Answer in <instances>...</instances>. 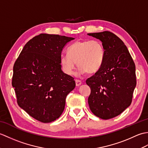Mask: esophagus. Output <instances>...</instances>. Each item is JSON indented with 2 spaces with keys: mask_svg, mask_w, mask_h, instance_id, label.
<instances>
[{
  "mask_svg": "<svg viewBox=\"0 0 148 148\" xmlns=\"http://www.w3.org/2000/svg\"><path fill=\"white\" fill-rule=\"evenodd\" d=\"M75 81H76V85L77 86H80L81 84V81L80 80L76 79V80H75Z\"/></svg>",
  "mask_w": 148,
  "mask_h": 148,
  "instance_id": "esophagus-1",
  "label": "esophagus"
}]
</instances>
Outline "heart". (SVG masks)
<instances>
[{"instance_id": "heart-1", "label": "heart", "mask_w": 148, "mask_h": 148, "mask_svg": "<svg viewBox=\"0 0 148 148\" xmlns=\"http://www.w3.org/2000/svg\"><path fill=\"white\" fill-rule=\"evenodd\" d=\"M67 53L60 56V62L62 71L68 76L74 74L76 64L79 76L86 72L95 73L101 67L105 57L102 44L97 40H77L69 46Z\"/></svg>"}]
</instances>
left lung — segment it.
<instances>
[{
	"mask_svg": "<svg viewBox=\"0 0 148 148\" xmlns=\"http://www.w3.org/2000/svg\"><path fill=\"white\" fill-rule=\"evenodd\" d=\"M88 35L99 39L105 50L101 67L86 81L91 88L88 102L97 117L109 119L131 104L136 86V65L127 46L115 34L104 31Z\"/></svg>",
	"mask_w": 148,
	"mask_h": 148,
	"instance_id": "1",
	"label": "left lung"
}]
</instances>
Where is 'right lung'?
<instances>
[{
	"mask_svg": "<svg viewBox=\"0 0 148 148\" xmlns=\"http://www.w3.org/2000/svg\"><path fill=\"white\" fill-rule=\"evenodd\" d=\"M74 39L40 34L25 45L14 63L12 85L18 104L40 122L50 123L61 116L66 97L76 86L60 62L63 48Z\"/></svg>",
	"mask_w": 148,
	"mask_h": 148,
	"instance_id": "add662e5",
	"label": "right lung"
}]
</instances>
